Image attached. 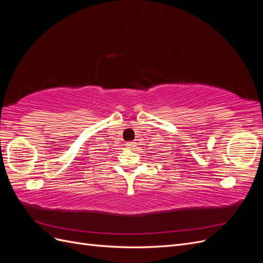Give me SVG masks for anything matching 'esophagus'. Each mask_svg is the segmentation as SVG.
<instances>
[{
    "instance_id": "34e87169",
    "label": "esophagus",
    "mask_w": 263,
    "mask_h": 263,
    "mask_svg": "<svg viewBox=\"0 0 263 263\" xmlns=\"http://www.w3.org/2000/svg\"><path fill=\"white\" fill-rule=\"evenodd\" d=\"M127 146H128L129 148H133V147H135V146H136V144H135V142H128V144H127Z\"/></svg>"
}]
</instances>
